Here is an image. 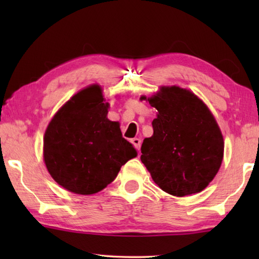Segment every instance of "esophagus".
I'll use <instances>...</instances> for the list:
<instances>
[{"instance_id": "esophagus-1", "label": "esophagus", "mask_w": 259, "mask_h": 259, "mask_svg": "<svg viewBox=\"0 0 259 259\" xmlns=\"http://www.w3.org/2000/svg\"><path fill=\"white\" fill-rule=\"evenodd\" d=\"M131 142H133V145L135 146V148L137 150H140V146H141V140L138 139V138H134L133 140H131Z\"/></svg>"}]
</instances>
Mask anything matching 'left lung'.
Returning a JSON list of instances; mask_svg holds the SVG:
<instances>
[{
    "mask_svg": "<svg viewBox=\"0 0 259 259\" xmlns=\"http://www.w3.org/2000/svg\"><path fill=\"white\" fill-rule=\"evenodd\" d=\"M148 101L158 115L152 121L153 135L142 142V163L170 195L203 190L224 156L223 135L213 115L199 98L179 87H162Z\"/></svg>",
    "mask_w": 259,
    "mask_h": 259,
    "instance_id": "obj_1",
    "label": "left lung"
}]
</instances>
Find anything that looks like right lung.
<instances>
[{
    "label": "right lung",
    "mask_w": 259,
    "mask_h": 259,
    "mask_svg": "<svg viewBox=\"0 0 259 259\" xmlns=\"http://www.w3.org/2000/svg\"><path fill=\"white\" fill-rule=\"evenodd\" d=\"M101 88L93 84L76 93L49 123L43 157L52 178L67 190L91 195L117 177L137 156L118 122L107 118Z\"/></svg>",
    "instance_id": "add662e5"
}]
</instances>
